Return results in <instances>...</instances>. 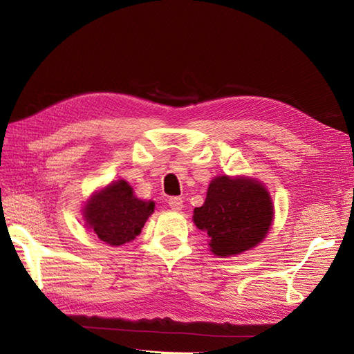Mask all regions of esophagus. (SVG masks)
<instances>
[{
	"instance_id": "esophagus-1",
	"label": "esophagus",
	"mask_w": 354,
	"mask_h": 354,
	"mask_svg": "<svg viewBox=\"0 0 354 354\" xmlns=\"http://www.w3.org/2000/svg\"><path fill=\"white\" fill-rule=\"evenodd\" d=\"M167 203L174 210H180V209H183V206H184V201H183V198H180V197H170Z\"/></svg>"
}]
</instances>
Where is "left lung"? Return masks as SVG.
Segmentation results:
<instances>
[{
  "mask_svg": "<svg viewBox=\"0 0 354 354\" xmlns=\"http://www.w3.org/2000/svg\"><path fill=\"white\" fill-rule=\"evenodd\" d=\"M194 224L209 237L218 257L239 255L266 239L274 219L267 188L254 178L216 176L203 206L194 209Z\"/></svg>",
  "mask_w": 354,
  "mask_h": 354,
  "instance_id": "obj_1",
  "label": "left lung"
}]
</instances>
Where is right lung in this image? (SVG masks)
<instances>
[{
    "mask_svg": "<svg viewBox=\"0 0 354 354\" xmlns=\"http://www.w3.org/2000/svg\"><path fill=\"white\" fill-rule=\"evenodd\" d=\"M154 206V201L138 198L133 188L120 179L96 191L87 200L84 221L105 243L121 246L140 233Z\"/></svg>",
    "mask_w": 354,
    "mask_h": 354,
    "instance_id": "add662e5",
    "label": "right lung"
}]
</instances>
